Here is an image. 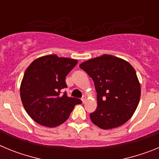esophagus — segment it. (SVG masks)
I'll return each instance as SVG.
<instances>
[{"mask_svg":"<svg viewBox=\"0 0 159 159\" xmlns=\"http://www.w3.org/2000/svg\"><path fill=\"white\" fill-rule=\"evenodd\" d=\"M81 100H82L83 102H85V101H86V97H85V96H83L82 98H81Z\"/></svg>","mask_w":159,"mask_h":159,"instance_id":"esophagus-1","label":"esophagus"}]
</instances>
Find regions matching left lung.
I'll return each mask as SVG.
<instances>
[{"mask_svg": "<svg viewBox=\"0 0 159 159\" xmlns=\"http://www.w3.org/2000/svg\"><path fill=\"white\" fill-rule=\"evenodd\" d=\"M93 80L97 107L92 123L104 130L124 124L139 102L141 88L135 70L127 61L111 55L87 60L80 65Z\"/></svg>", "mask_w": 159, "mask_h": 159, "instance_id": "1", "label": "left lung"}]
</instances>
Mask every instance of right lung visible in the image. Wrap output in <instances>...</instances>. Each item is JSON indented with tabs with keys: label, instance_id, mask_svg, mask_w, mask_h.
Masks as SVG:
<instances>
[{
	"label": "right lung",
	"instance_id": "right-lung-1",
	"mask_svg": "<svg viewBox=\"0 0 159 159\" xmlns=\"http://www.w3.org/2000/svg\"><path fill=\"white\" fill-rule=\"evenodd\" d=\"M74 59L48 55L35 60L28 67L20 84V98L25 111L35 122L48 127L65 122L80 99L68 97L66 75L77 64Z\"/></svg>",
	"mask_w": 159,
	"mask_h": 159
}]
</instances>
